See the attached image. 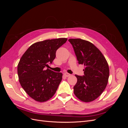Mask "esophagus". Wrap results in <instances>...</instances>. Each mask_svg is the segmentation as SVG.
Returning <instances> with one entry per match:
<instances>
[{"label": "esophagus", "instance_id": "1", "mask_svg": "<svg viewBox=\"0 0 128 128\" xmlns=\"http://www.w3.org/2000/svg\"><path fill=\"white\" fill-rule=\"evenodd\" d=\"M64 75L66 77H69V76H70V74H68L67 72H65V73H64Z\"/></svg>", "mask_w": 128, "mask_h": 128}]
</instances>
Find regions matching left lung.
Wrapping results in <instances>:
<instances>
[{"label": "left lung", "instance_id": "8db88e82", "mask_svg": "<svg viewBox=\"0 0 128 128\" xmlns=\"http://www.w3.org/2000/svg\"><path fill=\"white\" fill-rule=\"evenodd\" d=\"M74 50L78 64H84V75H75L74 93L82 102L94 101L105 89L110 75L109 66L101 51L91 42L80 38L68 40Z\"/></svg>", "mask_w": 128, "mask_h": 128}]
</instances>
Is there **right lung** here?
<instances>
[{"label":"right lung","mask_w":128,"mask_h":128,"mask_svg":"<svg viewBox=\"0 0 128 128\" xmlns=\"http://www.w3.org/2000/svg\"><path fill=\"white\" fill-rule=\"evenodd\" d=\"M67 40L60 38L36 42L23 54L18 65L19 82L31 98L45 102L56 94L62 74L46 69L56 56V50Z\"/></svg>","instance_id":"obj_1"}]
</instances>
